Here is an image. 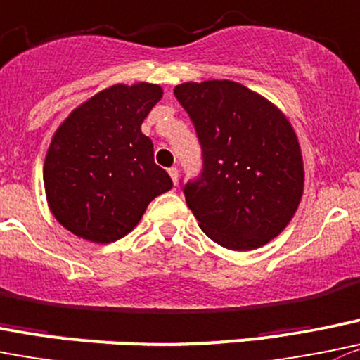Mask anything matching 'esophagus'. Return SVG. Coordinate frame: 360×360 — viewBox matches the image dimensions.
I'll return each mask as SVG.
<instances>
[{
    "mask_svg": "<svg viewBox=\"0 0 360 360\" xmlns=\"http://www.w3.org/2000/svg\"><path fill=\"white\" fill-rule=\"evenodd\" d=\"M169 174H170V177H172V183L177 184V181H179V170H177V167L169 169Z\"/></svg>",
    "mask_w": 360,
    "mask_h": 360,
    "instance_id": "obj_1",
    "label": "esophagus"
}]
</instances>
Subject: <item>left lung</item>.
Returning a JSON list of instances; mask_svg holds the SVG:
<instances>
[{"mask_svg":"<svg viewBox=\"0 0 360 360\" xmlns=\"http://www.w3.org/2000/svg\"><path fill=\"white\" fill-rule=\"evenodd\" d=\"M174 95L204 151L200 179L184 186L198 226L233 251L257 250L280 236L304 191L301 144L288 117L226 79L183 82Z\"/></svg>","mask_w":360,"mask_h":360,"instance_id":"8db88e82","label":"left lung"}]
</instances>
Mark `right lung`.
I'll return each instance as SVG.
<instances>
[{
	"label": "right lung",
	"instance_id": "1",
	"mask_svg": "<svg viewBox=\"0 0 360 360\" xmlns=\"http://www.w3.org/2000/svg\"><path fill=\"white\" fill-rule=\"evenodd\" d=\"M162 96L158 84H114L75 107L54 131L44 162L45 197L73 236L114 243L172 188L141 130Z\"/></svg>",
	"mask_w": 360,
	"mask_h": 360
}]
</instances>
